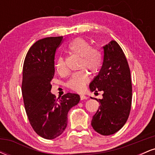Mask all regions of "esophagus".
I'll return each mask as SVG.
<instances>
[{"instance_id":"esophagus-1","label":"esophagus","mask_w":155,"mask_h":155,"mask_svg":"<svg viewBox=\"0 0 155 155\" xmlns=\"http://www.w3.org/2000/svg\"><path fill=\"white\" fill-rule=\"evenodd\" d=\"M87 98V97L84 95H80V99H81V101L86 100Z\"/></svg>"}]
</instances>
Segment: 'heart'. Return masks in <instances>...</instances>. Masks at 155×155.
I'll list each match as a JSON object with an SVG mask.
<instances>
[{"instance_id": "1", "label": "heart", "mask_w": 155, "mask_h": 155, "mask_svg": "<svg viewBox=\"0 0 155 155\" xmlns=\"http://www.w3.org/2000/svg\"><path fill=\"white\" fill-rule=\"evenodd\" d=\"M68 49L73 54L79 57V68H87L92 74H96L102 65V53L97 48L91 47L90 44L82 38H76L68 46ZM55 68L60 74L67 72L63 58H60L55 63ZM90 80V74L84 69L76 71L68 81L67 86L76 92H81Z\"/></svg>"}]
</instances>
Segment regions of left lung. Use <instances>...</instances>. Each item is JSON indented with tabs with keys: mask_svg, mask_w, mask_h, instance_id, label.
Segmentation results:
<instances>
[{
	"mask_svg": "<svg viewBox=\"0 0 155 155\" xmlns=\"http://www.w3.org/2000/svg\"><path fill=\"white\" fill-rule=\"evenodd\" d=\"M104 62L98 74L90 84L91 92L103 91L98 110L91 124L97 133L109 136L117 133L128 119L132 102L130 71L123 51L115 41L103 47Z\"/></svg>",
	"mask_w": 155,
	"mask_h": 155,
	"instance_id": "left-lung-1",
	"label": "left lung"
}]
</instances>
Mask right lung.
Segmentation results:
<instances>
[{
    "label": "right lung",
    "instance_id": "add662e5",
    "mask_svg": "<svg viewBox=\"0 0 155 155\" xmlns=\"http://www.w3.org/2000/svg\"><path fill=\"white\" fill-rule=\"evenodd\" d=\"M63 37L37 41L27 53L22 71V92L28 120L35 132L54 139L66 128L69 110L79 104L78 94H65L55 99L51 92L54 75V54Z\"/></svg>",
    "mask_w": 155,
    "mask_h": 155
}]
</instances>
